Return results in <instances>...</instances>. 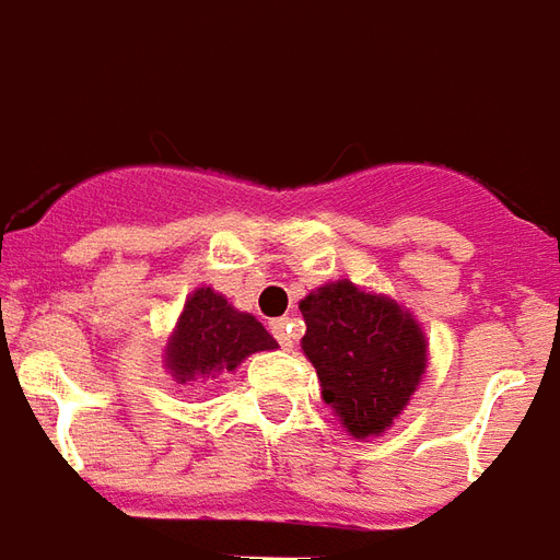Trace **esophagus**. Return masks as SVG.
I'll list each match as a JSON object with an SVG mask.
<instances>
[{
    "label": "esophagus",
    "instance_id": "1",
    "mask_svg": "<svg viewBox=\"0 0 560 560\" xmlns=\"http://www.w3.org/2000/svg\"><path fill=\"white\" fill-rule=\"evenodd\" d=\"M271 334L277 337V342L283 346V349H292V319H275L271 322Z\"/></svg>",
    "mask_w": 560,
    "mask_h": 560
}]
</instances>
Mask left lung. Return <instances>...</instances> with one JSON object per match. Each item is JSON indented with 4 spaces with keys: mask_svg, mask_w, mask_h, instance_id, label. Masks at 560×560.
I'll return each mask as SVG.
<instances>
[{
    "mask_svg": "<svg viewBox=\"0 0 560 560\" xmlns=\"http://www.w3.org/2000/svg\"><path fill=\"white\" fill-rule=\"evenodd\" d=\"M301 349L316 366L322 399L349 435L370 439L399 418L427 370V337L409 310L349 280L301 301Z\"/></svg>",
    "mask_w": 560,
    "mask_h": 560,
    "instance_id": "8db88e82",
    "label": "left lung"
}]
</instances>
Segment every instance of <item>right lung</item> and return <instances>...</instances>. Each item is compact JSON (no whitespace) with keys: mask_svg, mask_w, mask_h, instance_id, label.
<instances>
[{"mask_svg":"<svg viewBox=\"0 0 560 560\" xmlns=\"http://www.w3.org/2000/svg\"><path fill=\"white\" fill-rule=\"evenodd\" d=\"M268 349H277V340L262 328V322L232 307L211 285H202L185 301L173 337L163 349V366L175 385H190L232 373L244 358Z\"/></svg>","mask_w":560,"mask_h":560,"instance_id":"add662e5","label":"right lung"}]
</instances>
